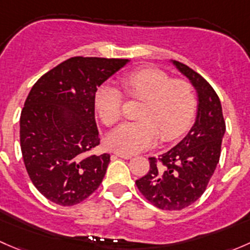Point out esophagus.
<instances>
[{
    "label": "esophagus",
    "mask_w": 250,
    "mask_h": 250,
    "mask_svg": "<svg viewBox=\"0 0 250 250\" xmlns=\"http://www.w3.org/2000/svg\"><path fill=\"white\" fill-rule=\"evenodd\" d=\"M115 155L117 156V157H120V158H125V160H129V158H132V156H130V155H127V153H121V152H116Z\"/></svg>",
    "instance_id": "esophagus-1"
}]
</instances>
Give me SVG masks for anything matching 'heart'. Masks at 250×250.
Returning <instances> with one entry per match:
<instances>
[{
    "label": "heart",
    "mask_w": 250,
    "mask_h": 250,
    "mask_svg": "<svg viewBox=\"0 0 250 250\" xmlns=\"http://www.w3.org/2000/svg\"><path fill=\"white\" fill-rule=\"evenodd\" d=\"M121 83L128 97L143 103L138 110L139 121L123 123L107 135L111 150L132 155L155 145L158 137L172 141L188 129L197 109V97L188 81L172 80L162 70L144 67L123 75ZM94 104L106 125L121 118L123 98L112 85L98 88Z\"/></svg>",
    "instance_id": "1"
}]
</instances>
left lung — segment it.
Returning <instances> with one entry per match:
<instances>
[{
	"mask_svg": "<svg viewBox=\"0 0 250 250\" xmlns=\"http://www.w3.org/2000/svg\"><path fill=\"white\" fill-rule=\"evenodd\" d=\"M198 97L195 125L185 138L161 155L150 157V169L135 181L141 195L163 210H181L198 200L219 163L226 125L218 94L188 65L174 60Z\"/></svg>",
	"mask_w": 250,
	"mask_h": 250,
	"instance_id": "8db88e82",
	"label": "left lung"
}]
</instances>
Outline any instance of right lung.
<instances>
[{"instance_id":"obj_1","label":"right lung","mask_w":250,"mask_h":250,"mask_svg":"<svg viewBox=\"0 0 250 250\" xmlns=\"http://www.w3.org/2000/svg\"><path fill=\"white\" fill-rule=\"evenodd\" d=\"M128 62L70 58L30 90L20 115L22 160L35 188L53 203L74 206L102 184L110 155H92L100 144L94 95Z\"/></svg>"}]
</instances>
